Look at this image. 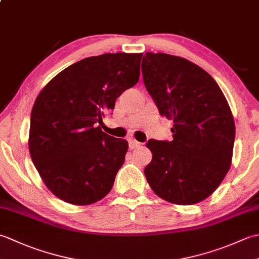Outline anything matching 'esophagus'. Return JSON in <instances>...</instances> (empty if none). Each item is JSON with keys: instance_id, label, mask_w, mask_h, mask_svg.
Wrapping results in <instances>:
<instances>
[{"instance_id": "1", "label": "esophagus", "mask_w": 259, "mask_h": 259, "mask_svg": "<svg viewBox=\"0 0 259 259\" xmlns=\"http://www.w3.org/2000/svg\"><path fill=\"white\" fill-rule=\"evenodd\" d=\"M141 146V142L137 141L135 139H129V148L130 149H136V148H138Z\"/></svg>"}]
</instances>
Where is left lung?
I'll use <instances>...</instances> for the list:
<instances>
[{"mask_svg": "<svg viewBox=\"0 0 259 259\" xmlns=\"http://www.w3.org/2000/svg\"><path fill=\"white\" fill-rule=\"evenodd\" d=\"M142 78L159 113L174 121L172 140L147 142L151 189L169 202L194 205L218 188L233 157L235 122L221 88L184 58L147 52Z\"/></svg>", "mask_w": 259, "mask_h": 259, "instance_id": "1", "label": "left lung"}]
</instances>
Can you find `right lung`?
Segmentation results:
<instances>
[{"label":"right lung","mask_w":259,"mask_h":259,"mask_svg":"<svg viewBox=\"0 0 259 259\" xmlns=\"http://www.w3.org/2000/svg\"><path fill=\"white\" fill-rule=\"evenodd\" d=\"M142 53H104L61 71L31 112L29 149L49 189L73 205L97 202L111 190L128 141L98 123L139 80Z\"/></svg>","instance_id":"1"}]
</instances>
